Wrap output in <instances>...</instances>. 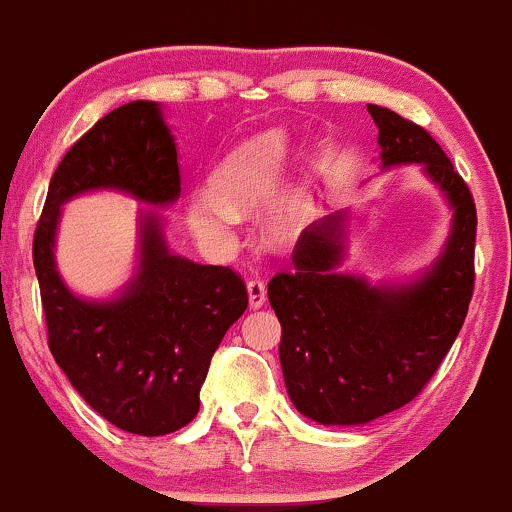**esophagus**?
<instances>
[{
	"label": "esophagus",
	"instance_id": "1",
	"mask_svg": "<svg viewBox=\"0 0 512 512\" xmlns=\"http://www.w3.org/2000/svg\"><path fill=\"white\" fill-rule=\"evenodd\" d=\"M264 300H267V290H264V283L260 278H252L248 283V304L250 309H260Z\"/></svg>",
	"mask_w": 512,
	"mask_h": 512
}]
</instances>
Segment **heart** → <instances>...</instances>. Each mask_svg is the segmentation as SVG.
I'll return each instance as SVG.
<instances>
[{"label":"heart","instance_id":"1","mask_svg":"<svg viewBox=\"0 0 512 512\" xmlns=\"http://www.w3.org/2000/svg\"><path fill=\"white\" fill-rule=\"evenodd\" d=\"M290 139L281 129L257 134L234 151L212 172V189L198 186L186 196V224L200 245L222 252L234 243L238 210L262 200L286 170ZM307 200L300 184H286L267 200L262 212L264 229L278 241H290L302 231Z\"/></svg>","mask_w":512,"mask_h":512}]
</instances>
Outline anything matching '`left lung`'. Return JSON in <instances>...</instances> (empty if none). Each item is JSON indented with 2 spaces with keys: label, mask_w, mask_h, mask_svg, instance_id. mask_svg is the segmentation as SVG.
Instances as JSON below:
<instances>
[{
  "label": "left lung",
  "mask_w": 512,
  "mask_h": 512,
  "mask_svg": "<svg viewBox=\"0 0 512 512\" xmlns=\"http://www.w3.org/2000/svg\"><path fill=\"white\" fill-rule=\"evenodd\" d=\"M378 127V165H420L451 212L430 267L371 283L340 271L349 255L352 210L309 226L293 274H276L269 304L281 321L278 357L288 397L319 425H366L423 390L461 331L472 297L475 203L435 139L390 108L368 103Z\"/></svg>",
  "instance_id": "8db88e82"
}]
</instances>
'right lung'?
I'll use <instances>...</instances> for the list:
<instances>
[{
  "label": "right lung",
  "instance_id": "right-lung-1",
  "mask_svg": "<svg viewBox=\"0 0 512 512\" xmlns=\"http://www.w3.org/2000/svg\"><path fill=\"white\" fill-rule=\"evenodd\" d=\"M177 151L160 103L115 108L56 167L32 243L56 364L101 418L141 437L170 435L196 418L212 354L248 307L241 278L177 255L165 217L151 210L181 196ZM99 190L147 208L138 213L133 276L111 296L84 298L57 271L55 238L62 205Z\"/></svg>",
  "mask_w": 512,
  "mask_h": 512
}]
</instances>
